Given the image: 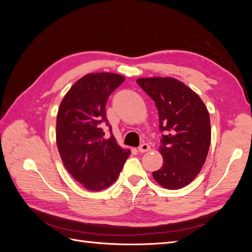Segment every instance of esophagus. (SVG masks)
<instances>
[{
    "label": "esophagus",
    "instance_id": "1",
    "mask_svg": "<svg viewBox=\"0 0 252 252\" xmlns=\"http://www.w3.org/2000/svg\"><path fill=\"white\" fill-rule=\"evenodd\" d=\"M149 149H151V146H149L148 144H146V143H143L142 145H140V147H138V152L143 154V153L148 152Z\"/></svg>",
    "mask_w": 252,
    "mask_h": 252
}]
</instances>
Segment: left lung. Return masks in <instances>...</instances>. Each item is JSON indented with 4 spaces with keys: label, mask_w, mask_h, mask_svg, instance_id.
Segmentation results:
<instances>
[{
    "label": "left lung",
    "mask_w": 252,
    "mask_h": 252,
    "mask_svg": "<svg viewBox=\"0 0 252 252\" xmlns=\"http://www.w3.org/2000/svg\"><path fill=\"white\" fill-rule=\"evenodd\" d=\"M137 84L156 104L159 152L163 164L153 176L167 189H180L199 174L211 142L210 117L194 91L174 78H140Z\"/></svg>",
    "instance_id": "left-lung-1"
}]
</instances>
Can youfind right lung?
Returning a JSON list of instances; mask_svg holds the SVG:
<instances>
[{"mask_svg":"<svg viewBox=\"0 0 252 252\" xmlns=\"http://www.w3.org/2000/svg\"><path fill=\"white\" fill-rule=\"evenodd\" d=\"M123 81L120 74L89 73L72 85L58 109L56 143L63 163L89 190L115 183L131 154L118 145L106 117L107 99ZM101 123L109 126V138Z\"/></svg>","mask_w":252,"mask_h":252,"instance_id":"right-lung-1","label":"right lung"}]
</instances>
